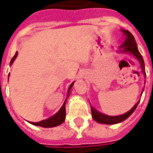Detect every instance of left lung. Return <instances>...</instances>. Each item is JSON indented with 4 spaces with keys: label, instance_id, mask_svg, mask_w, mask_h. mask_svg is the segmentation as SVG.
Returning <instances> with one entry per match:
<instances>
[{
    "label": "left lung",
    "instance_id": "8db88e82",
    "mask_svg": "<svg viewBox=\"0 0 153 153\" xmlns=\"http://www.w3.org/2000/svg\"><path fill=\"white\" fill-rule=\"evenodd\" d=\"M121 31L123 32V36H125L124 37L125 39H124L123 44L119 47V50L117 51V52L119 53H129V54H132L133 56H134V58L140 62V68H141V72L143 73L144 77L146 78L144 60H143V58H142L141 54L139 52L137 44L135 42V40H134V36L128 30H121ZM141 94H142V93H141ZM139 102H140V100L128 111H127L126 113H124V114L119 115V116H108V115L101 113V112L98 111L96 109L90 105H91L92 117H93L94 120L96 121L99 123H103V124H116V123H121L123 121L126 120L127 118L134 111V110L136 109L137 105H138Z\"/></svg>",
    "mask_w": 153,
    "mask_h": 153
}]
</instances>
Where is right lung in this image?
I'll use <instances>...</instances> for the list:
<instances>
[{
	"mask_svg": "<svg viewBox=\"0 0 153 153\" xmlns=\"http://www.w3.org/2000/svg\"><path fill=\"white\" fill-rule=\"evenodd\" d=\"M18 56V52H16L15 55L13 56V58L12 59V60L10 62V65H13V63L14 62L15 59L17 58ZM8 78H9V74H8ZM74 82H73L70 87L68 88V93H67V97H66V100H65V102L63 104V105L61 106V108L59 110V111L55 113L53 116L50 117L48 119H45V120L40 121V122H37V123H34V122H29L30 123H31L33 125H36V126H40V127H43V128H53V127H56L60 125L61 123H64V121L65 119V102L67 100V98L69 97L70 95V93H71V89L73 86Z\"/></svg>",
	"mask_w": 153,
	"mask_h": 153,
	"instance_id": "obj_1",
	"label": "right lung"
}]
</instances>
